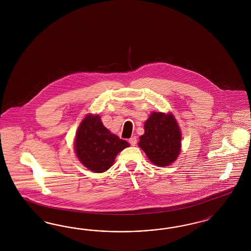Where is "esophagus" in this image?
<instances>
[{
	"mask_svg": "<svg viewBox=\"0 0 251 251\" xmlns=\"http://www.w3.org/2000/svg\"><path fill=\"white\" fill-rule=\"evenodd\" d=\"M129 143L130 145H132V146H134V145L137 144V138L135 136L131 137V138H129Z\"/></svg>",
	"mask_w": 251,
	"mask_h": 251,
	"instance_id": "esophagus-1",
	"label": "esophagus"
}]
</instances>
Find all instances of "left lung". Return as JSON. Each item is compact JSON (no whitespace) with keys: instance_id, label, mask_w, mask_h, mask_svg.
<instances>
[{"instance_id":"1","label":"left lung","mask_w":251,"mask_h":251,"mask_svg":"<svg viewBox=\"0 0 251 251\" xmlns=\"http://www.w3.org/2000/svg\"><path fill=\"white\" fill-rule=\"evenodd\" d=\"M139 146L157 167H167L178 156L181 148V132L174 116L152 112L145 123V134Z\"/></svg>"}]
</instances>
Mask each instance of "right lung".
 I'll list each match as a JSON object with an SVG mask.
<instances>
[{
  "instance_id": "obj_1",
  "label": "right lung",
  "mask_w": 251,
  "mask_h": 251,
  "mask_svg": "<svg viewBox=\"0 0 251 251\" xmlns=\"http://www.w3.org/2000/svg\"><path fill=\"white\" fill-rule=\"evenodd\" d=\"M128 142L112 134L99 115H87L76 131L75 149L79 161L95 173L106 171Z\"/></svg>"
}]
</instances>
